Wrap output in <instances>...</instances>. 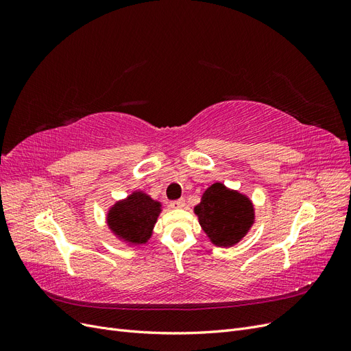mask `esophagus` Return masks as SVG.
<instances>
[{
  "label": "esophagus",
  "instance_id": "esophagus-1",
  "mask_svg": "<svg viewBox=\"0 0 351 351\" xmlns=\"http://www.w3.org/2000/svg\"><path fill=\"white\" fill-rule=\"evenodd\" d=\"M169 205H171L173 208H183V206H184V199H177V200H173L171 204H169Z\"/></svg>",
  "mask_w": 351,
  "mask_h": 351
}]
</instances>
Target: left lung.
Here are the masks:
<instances>
[{
	"instance_id": "left-lung-1",
	"label": "left lung",
	"mask_w": 351,
	"mask_h": 351,
	"mask_svg": "<svg viewBox=\"0 0 351 351\" xmlns=\"http://www.w3.org/2000/svg\"><path fill=\"white\" fill-rule=\"evenodd\" d=\"M199 224L217 246H234L253 224L252 202L224 184H212L195 208Z\"/></svg>"
}]
</instances>
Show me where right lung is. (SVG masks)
I'll list each match as a JSON object with an SVG mask.
<instances>
[{
    "mask_svg": "<svg viewBox=\"0 0 351 351\" xmlns=\"http://www.w3.org/2000/svg\"><path fill=\"white\" fill-rule=\"evenodd\" d=\"M161 204L142 192H134L115 204L108 214V226L117 236L133 244L146 243L151 237Z\"/></svg>",
    "mask_w": 351,
    "mask_h": 351,
    "instance_id": "add662e5",
    "label": "right lung"
}]
</instances>
